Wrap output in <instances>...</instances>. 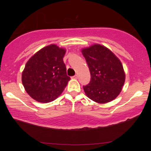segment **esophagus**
I'll return each mask as SVG.
<instances>
[{
    "mask_svg": "<svg viewBox=\"0 0 151 151\" xmlns=\"http://www.w3.org/2000/svg\"><path fill=\"white\" fill-rule=\"evenodd\" d=\"M73 79H77L78 78V75H75V76H72L71 77Z\"/></svg>",
    "mask_w": 151,
    "mask_h": 151,
    "instance_id": "obj_1",
    "label": "esophagus"
}]
</instances>
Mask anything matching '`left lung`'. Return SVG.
I'll return each instance as SVG.
<instances>
[{"mask_svg":"<svg viewBox=\"0 0 151 151\" xmlns=\"http://www.w3.org/2000/svg\"><path fill=\"white\" fill-rule=\"evenodd\" d=\"M91 75L88 84L83 86L92 101L106 103L116 98L125 81L120 60L108 48L95 44L82 50Z\"/></svg>","mask_w":151,"mask_h":151,"instance_id":"left-lung-1","label":"left lung"}]
</instances>
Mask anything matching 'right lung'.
Wrapping results in <instances>:
<instances>
[{
	"mask_svg": "<svg viewBox=\"0 0 151 151\" xmlns=\"http://www.w3.org/2000/svg\"><path fill=\"white\" fill-rule=\"evenodd\" d=\"M65 54V49L50 45L27 62L22 73V82L34 100L47 103L55 100L63 92L70 79L63 60Z\"/></svg>",
	"mask_w": 151,
	"mask_h": 151,
	"instance_id": "right-lung-1",
	"label": "right lung"
}]
</instances>
